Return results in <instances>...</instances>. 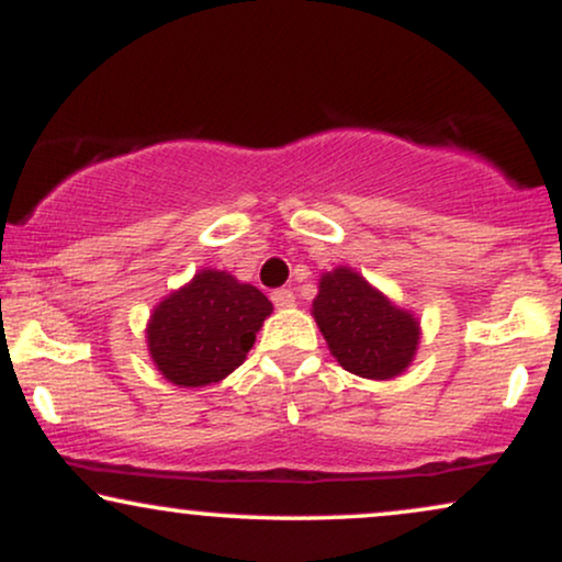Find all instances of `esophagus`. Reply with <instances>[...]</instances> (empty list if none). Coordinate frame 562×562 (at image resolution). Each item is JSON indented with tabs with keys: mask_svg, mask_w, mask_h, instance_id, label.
Listing matches in <instances>:
<instances>
[{
	"mask_svg": "<svg viewBox=\"0 0 562 562\" xmlns=\"http://www.w3.org/2000/svg\"><path fill=\"white\" fill-rule=\"evenodd\" d=\"M272 301H274V306H277V308H290V306H295V295H293V290H288V288L274 290V293H272Z\"/></svg>",
	"mask_w": 562,
	"mask_h": 562,
	"instance_id": "obj_1",
	"label": "esophagus"
}]
</instances>
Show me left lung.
I'll use <instances>...</instances> for the list:
<instances>
[{"label":"left lung","instance_id":"8db88e82","mask_svg":"<svg viewBox=\"0 0 562 562\" xmlns=\"http://www.w3.org/2000/svg\"><path fill=\"white\" fill-rule=\"evenodd\" d=\"M312 314L330 353L359 378L402 375L420 344V322L348 267L325 272Z\"/></svg>","mask_w":562,"mask_h":562}]
</instances>
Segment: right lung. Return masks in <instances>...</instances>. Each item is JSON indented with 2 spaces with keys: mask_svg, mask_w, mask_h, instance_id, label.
I'll return each mask as SVG.
<instances>
[{
  "mask_svg": "<svg viewBox=\"0 0 562 562\" xmlns=\"http://www.w3.org/2000/svg\"><path fill=\"white\" fill-rule=\"evenodd\" d=\"M269 314L272 301L259 288L229 272L200 269L190 285L158 303L147 322V348L166 380L200 389L245 362Z\"/></svg>",
  "mask_w": 562,
  "mask_h": 562,
  "instance_id": "obj_1",
  "label": "right lung"
}]
</instances>
